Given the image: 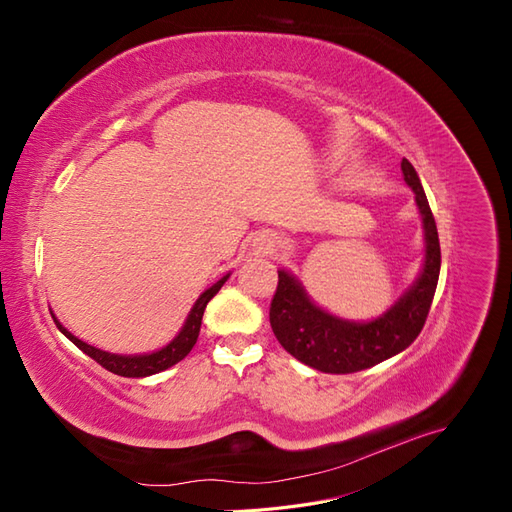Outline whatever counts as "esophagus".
I'll list each match as a JSON object with an SVG mask.
<instances>
[{"instance_id":"1","label":"esophagus","mask_w":512,"mask_h":512,"mask_svg":"<svg viewBox=\"0 0 512 512\" xmlns=\"http://www.w3.org/2000/svg\"><path fill=\"white\" fill-rule=\"evenodd\" d=\"M260 241H262V243H260V245H262V250H271V247H273V241H271V239H265V237H262Z\"/></svg>"}]
</instances>
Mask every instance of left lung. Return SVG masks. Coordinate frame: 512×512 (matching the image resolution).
<instances>
[{"instance_id":"left-lung-1","label":"left lung","mask_w":512,"mask_h":512,"mask_svg":"<svg viewBox=\"0 0 512 512\" xmlns=\"http://www.w3.org/2000/svg\"><path fill=\"white\" fill-rule=\"evenodd\" d=\"M404 181L414 192L425 232V260L414 284L374 320L354 322L316 305L290 271H277L271 329L294 359L324 374H352L406 350L421 333L440 277V241L433 213L414 166L401 160Z\"/></svg>"}]
</instances>
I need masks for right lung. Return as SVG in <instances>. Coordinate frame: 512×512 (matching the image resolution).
<instances>
[{
    "mask_svg": "<svg viewBox=\"0 0 512 512\" xmlns=\"http://www.w3.org/2000/svg\"><path fill=\"white\" fill-rule=\"evenodd\" d=\"M228 277H230V273L220 277V280L215 282L211 288H207L203 294H200V297L194 303V307L190 309L188 318H185L181 331L173 337V342H168L164 348H160L156 352H147V354H113V352L100 350L96 346H89V344L83 342V339L74 337L64 327V324L57 320V316L53 312H51V316L57 324V329L64 333L76 348L83 350L87 356H91V359L100 363L104 369L113 371V374L123 376V378H147V376L160 374V371L177 365L181 359H185V356L190 354V350L194 348L196 339H198V333H200V322H203L205 307L215 297V294L220 292V288L224 286Z\"/></svg>",
    "mask_w": 512,
    "mask_h": 512,
    "instance_id": "obj_1",
    "label": "right lung"
}]
</instances>
